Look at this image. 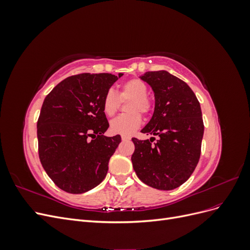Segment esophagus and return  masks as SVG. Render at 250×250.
<instances>
[{"label": "esophagus", "instance_id": "34e87169", "mask_svg": "<svg viewBox=\"0 0 250 250\" xmlns=\"http://www.w3.org/2000/svg\"><path fill=\"white\" fill-rule=\"evenodd\" d=\"M121 139H122V141H129L130 137H128V135H121Z\"/></svg>", "mask_w": 250, "mask_h": 250}]
</instances>
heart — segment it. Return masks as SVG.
<instances>
[{
  "mask_svg": "<svg viewBox=\"0 0 250 250\" xmlns=\"http://www.w3.org/2000/svg\"><path fill=\"white\" fill-rule=\"evenodd\" d=\"M148 86L139 78H133L124 82L120 86L118 94L112 88L106 90L102 99V109L107 117H112L120 106V100L131 99L128 104L127 115H121L110 122V130L112 133L130 135L142 124L143 115H147L152 108V102L147 97Z\"/></svg>",
  "mask_w": 250,
  "mask_h": 250,
  "instance_id": "b5f03b06",
  "label": "heart"
}]
</instances>
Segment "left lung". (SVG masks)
I'll list each match as a JSON object with an SVG mask.
<instances>
[{"instance_id":"1","label":"left lung","mask_w":250,"mask_h":250,"mask_svg":"<svg viewBox=\"0 0 250 250\" xmlns=\"http://www.w3.org/2000/svg\"><path fill=\"white\" fill-rule=\"evenodd\" d=\"M152 88L153 116L141 130L158 140L133 138L131 156L138 177L149 187L170 191L190 178L197 166L203 138L199 101L185 81L167 71L147 72L140 77Z\"/></svg>"}]
</instances>
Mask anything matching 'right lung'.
Listing matches in <instances>:
<instances>
[{
    "label": "right lung",
    "mask_w": 250,
    "mask_h": 250,
    "mask_svg": "<svg viewBox=\"0 0 250 250\" xmlns=\"http://www.w3.org/2000/svg\"><path fill=\"white\" fill-rule=\"evenodd\" d=\"M123 74L83 73L67 77L44 98L37 121L40 160L58 188L81 194L101 184L121 143L105 137L109 127L102 109L106 90Z\"/></svg>",
    "instance_id": "obj_1"
}]
</instances>
